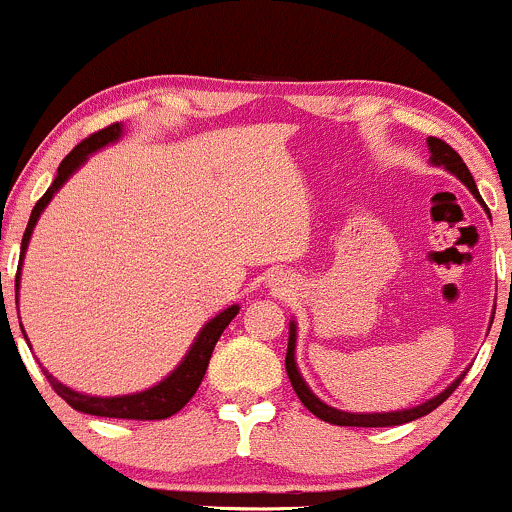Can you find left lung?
I'll return each mask as SVG.
<instances>
[{
    "instance_id": "left-lung-1",
    "label": "left lung",
    "mask_w": 512,
    "mask_h": 512,
    "mask_svg": "<svg viewBox=\"0 0 512 512\" xmlns=\"http://www.w3.org/2000/svg\"><path fill=\"white\" fill-rule=\"evenodd\" d=\"M428 149H431V163L433 166H443L445 170H450L452 175H457L464 185L469 187V192H472L474 197L479 199L481 204H484V199H481L479 190H477V182H474L472 173H469V168L464 166V161L457 154L455 149H452L450 144H445L443 139L438 137H428ZM286 373H289V380L293 385V390H296V395L301 402L305 404V409L313 411L317 419L327 421V424H337V426H361V428H380V426H399V424H409V421L414 419H421V416L431 414L433 409L440 407V404L448 399L452 392H455V387L462 383L464 373L460 378L455 380V383L445 387L440 395H436L433 399H428V402L419 404V407L414 409H404V411H385V414H351V411H339L334 407H327L325 402H320L313 395V390H310L308 385H305V380L301 378V373H298V366H296V325L291 322L289 327V349H286Z\"/></svg>"
}]
</instances>
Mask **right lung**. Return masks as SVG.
I'll return each instance as SVG.
<instances>
[{"label":"right lung","mask_w":512,"mask_h":512,"mask_svg":"<svg viewBox=\"0 0 512 512\" xmlns=\"http://www.w3.org/2000/svg\"><path fill=\"white\" fill-rule=\"evenodd\" d=\"M120 137H122V125L120 122H115V125L105 127V129H101V132H93L91 137L84 139V142L76 144L74 149L67 154V158L60 163V168H57V175H55V180H52V185L48 187V192H45V195L35 202V207L31 211V219H28L26 233H23L19 274H16V289H19L21 262H23V255H26V250H28V240H31L35 223H38L43 209L50 204L52 195L60 190L64 182L69 180V175H72L74 170L93 154V151L103 149L105 144L117 142ZM238 310H240L238 305H231V308H226L223 313L211 317L207 325L202 327V332L197 334L195 344L190 346V351H187V356L182 358L180 366L175 368L166 380H161L158 385L149 387V390L137 392V395H122V397L81 395V392H74L72 387L62 385L60 380H55L52 375H48V370H45V375H48L52 390H55L57 395H60L64 402L69 404V407L76 411H84V414L108 416V419H137V421L168 419V416H173L175 411H180L182 407H185V404L192 399V395L197 392V387L202 385V378H204V373H207V366H209L211 351H214V346H216V342H219L223 330L228 327V322L238 315ZM23 337H26V334H23Z\"/></svg>","instance_id":"1"}]
</instances>
